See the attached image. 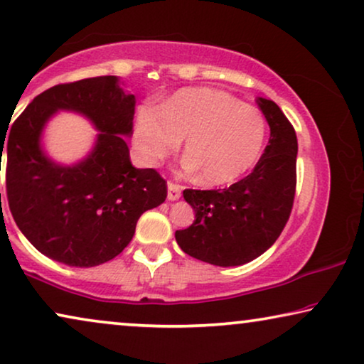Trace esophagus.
Returning a JSON list of instances; mask_svg holds the SVG:
<instances>
[{"mask_svg":"<svg viewBox=\"0 0 364 364\" xmlns=\"http://www.w3.org/2000/svg\"><path fill=\"white\" fill-rule=\"evenodd\" d=\"M167 197L168 200H177V198H181L182 196V186H178V183H173V182H168L167 183Z\"/></svg>","mask_w":364,"mask_h":364,"instance_id":"obj_1","label":"esophagus"}]
</instances>
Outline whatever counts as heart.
Listing matches in <instances>:
<instances>
[{
    "label": "heart",
    "mask_w": 364,
    "mask_h": 364,
    "mask_svg": "<svg viewBox=\"0 0 364 364\" xmlns=\"http://www.w3.org/2000/svg\"><path fill=\"white\" fill-rule=\"evenodd\" d=\"M132 139L141 161L159 166L186 139L187 168L207 186H228L255 166L265 142L257 107L212 87L177 91L161 107L137 109Z\"/></svg>",
    "instance_id": "obj_1"
}]
</instances>
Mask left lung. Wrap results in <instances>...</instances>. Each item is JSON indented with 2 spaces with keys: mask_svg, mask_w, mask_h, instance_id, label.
I'll use <instances>...</instances> for the list:
<instances>
[{
  "mask_svg": "<svg viewBox=\"0 0 364 364\" xmlns=\"http://www.w3.org/2000/svg\"><path fill=\"white\" fill-rule=\"evenodd\" d=\"M270 139L255 168L218 191L186 188L196 210L188 228L176 232L178 247L197 260L218 267L252 262L270 248L290 218L296 191L295 129L270 99L258 97Z\"/></svg>",
  "mask_w": 364,
  "mask_h": 364,
  "instance_id": "1",
  "label": "left lung"
}]
</instances>
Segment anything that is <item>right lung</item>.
Returning a JSON list of instances; mask_svg holds the SVG:
<instances>
[{
	"mask_svg": "<svg viewBox=\"0 0 364 364\" xmlns=\"http://www.w3.org/2000/svg\"><path fill=\"white\" fill-rule=\"evenodd\" d=\"M136 97L116 76L58 84L36 96L13 122L6 152V196L23 235L53 260L96 267L131 243L139 217L161 205L167 182L156 168H136L122 136L132 134ZM58 108L89 117L102 131L95 151L77 166L43 156L38 137Z\"/></svg>",
	"mask_w": 364,
	"mask_h": 364,
	"instance_id": "right-lung-1",
	"label": "right lung"
}]
</instances>
